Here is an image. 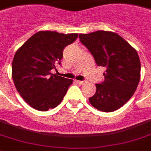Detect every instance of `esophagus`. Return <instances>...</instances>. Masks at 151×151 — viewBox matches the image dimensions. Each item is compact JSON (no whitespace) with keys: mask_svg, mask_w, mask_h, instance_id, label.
Here are the masks:
<instances>
[{"mask_svg":"<svg viewBox=\"0 0 151 151\" xmlns=\"http://www.w3.org/2000/svg\"><path fill=\"white\" fill-rule=\"evenodd\" d=\"M76 83L79 85H83L85 83V81H80V80H76Z\"/></svg>","mask_w":151,"mask_h":151,"instance_id":"esophagus-1","label":"esophagus"}]
</instances>
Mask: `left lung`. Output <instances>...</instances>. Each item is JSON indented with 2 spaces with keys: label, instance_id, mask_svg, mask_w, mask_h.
<instances>
[{
  "label": "left lung",
  "instance_id": "8db88e82",
  "mask_svg": "<svg viewBox=\"0 0 151 151\" xmlns=\"http://www.w3.org/2000/svg\"><path fill=\"white\" fill-rule=\"evenodd\" d=\"M98 66L106 68L105 80L96 84V92L89 98L96 109L115 111L134 95L140 78V62L137 51L122 37L111 32L98 31L78 35Z\"/></svg>",
  "mask_w": 151,
  "mask_h": 151
}]
</instances>
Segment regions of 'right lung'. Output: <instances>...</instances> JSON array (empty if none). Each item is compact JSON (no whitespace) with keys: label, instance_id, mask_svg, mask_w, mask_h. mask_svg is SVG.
<instances>
[{"label":"right lung","instance_id":"obj_1","mask_svg":"<svg viewBox=\"0 0 151 151\" xmlns=\"http://www.w3.org/2000/svg\"><path fill=\"white\" fill-rule=\"evenodd\" d=\"M78 34L42 31L32 35L16 52L12 78L26 103L39 111L56 107L73 80L51 73L61 64L63 50L76 40Z\"/></svg>","mask_w":151,"mask_h":151}]
</instances>
